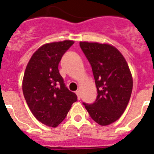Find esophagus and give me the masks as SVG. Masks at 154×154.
<instances>
[{"mask_svg": "<svg viewBox=\"0 0 154 154\" xmlns=\"http://www.w3.org/2000/svg\"><path fill=\"white\" fill-rule=\"evenodd\" d=\"M76 95H77V96H78V99L79 100H80V99H81V96H80V92L79 90H77L75 92Z\"/></svg>", "mask_w": 154, "mask_h": 154, "instance_id": "1", "label": "esophagus"}]
</instances>
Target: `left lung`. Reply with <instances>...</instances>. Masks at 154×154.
I'll list each match as a JSON object with an SVG mask.
<instances>
[{"label":"left lung","instance_id":"8db88e82","mask_svg":"<svg viewBox=\"0 0 154 154\" xmlns=\"http://www.w3.org/2000/svg\"><path fill=\"white\" fill-rule=\"evenodd\" d=\"M80 48L92 66L98 96L92 104L83 103L95 122L114 123L124 112L133 89V78L126 59L108 44L81 42Z\"/></svg>","mask_w":154,"mask_h":154}]
</instances>
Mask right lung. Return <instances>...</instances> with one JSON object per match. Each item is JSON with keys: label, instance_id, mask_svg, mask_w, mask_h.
I'll return each instance as SVG.
<instances>
[{"label": "right lung", "instance_id": "1", "mask_svg": "<svg viewBox=\"0 0 154 154\" xmlns=\"http://www.w3.org/2000/svg\"><path fill=\"white\" fill-rule=\"evenodd\" d=\"M73 41L52 42L37 50L27 65L22 82L24 99L32 114L43 124L56 127L64 120L77 96L68 89L58 64Z\"/></svg>", "mask_w": 154, "mask_h": 154}]
</instances>
